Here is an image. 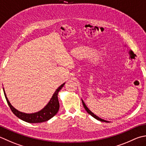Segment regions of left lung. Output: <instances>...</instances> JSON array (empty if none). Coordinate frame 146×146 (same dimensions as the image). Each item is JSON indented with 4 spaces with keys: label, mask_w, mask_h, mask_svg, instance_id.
<instances>
[{
    "label": "left lung",
    "mask_w": 146,
    "mask_h": 146,
    "mask_svg": "<svg viewBox=\"0 0 146 146\" xmlns=\"http://www.w3.org/2000/svg\"><path fill=\"white\" fill-rule=\"evenodd\" d=\"M82 103H83V105H84V108H85V110L87 111V112L88 114H89V115H90L92 117H94V118H96V119H98V120H99V121H104V122L109 123V121H106V120H104V119H101V118H99V117H98V116H96V115H94V114L92 112V111H91L87 107V106L85 105V102H84V101H83V100H82Z\"/></svg>",
    "instance_id": "left-lung-1"
}]
</instances>
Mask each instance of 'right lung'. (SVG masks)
I'll list each match as a JSON object with an SVG mask.
<instances>
[{"instance_id":"right-lung-1","label":"right lung","mask_w":146,"mask_h":146,"mask_svg":"<svg viewBox=\"0 0 146 146\" xmlns=\"http://www.w3.org/2000/svg\"><path fill=\"white\" fill-rule=\"evenodd\" d=\"M64 84L65 83L62 84L61 86H59L57 88L55 92L54 93L52 97L51 98L50 101L48 102V104L42 110L39 111L36 113L31 114L20 112V111L15 109L11 104L9 101L4 88H3V90H4L5 98L6 99L9 106L10 109L14 115L17 117H18L19 119H21L26 122L31 123H42L48 121V119L52 118L54 116H55L56 113L58 112L59 109V103L58 98V94L60 90L64 86Z\"/></svg>"}]
</instances>
